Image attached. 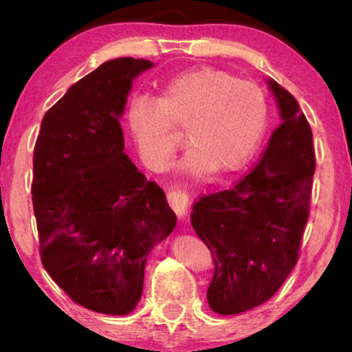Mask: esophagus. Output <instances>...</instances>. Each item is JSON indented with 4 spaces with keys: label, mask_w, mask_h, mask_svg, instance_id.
Returning <instances> with one entry per match:
<instances>
[{
    "label": "esophagus",
    "mask_w": 352,
    "mask_h": 352,
    "mask_svg": "<svg viewBox=\"0 0 352 352\" xmlns=\"http://www.w3.org/2000/svg\"><path fill=\"white\" fill-rule=\"evenodd\" d=\"M168 204H170L177 218L186 219L187 213H189V206H190V197L187 192L181 189L170 190L168 192Z\"/></svg>",
    "instance_id": "esophagus-1"
}]
</instances>
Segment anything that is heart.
<instances>
[{
	"label": "heart",
	"mask_w": 352,
	"mask_h": 352,
	"mask_svg": "<svg viewBox=\"0 0 352 352\" xmlns=\"http://www.w3.org/2000/svg\"><path fill=\"white\" fill-rule=\"evenodd\" d=\"M126 128L148 166L162 168L175 148L171 128H184L182 176L206 177L232 171L252 157L267 124L263 91L226 72L200 67L173 76L157 99L129 100Z\"/></svg>",
	"instance_id": "heart-1"
}]
</instances>
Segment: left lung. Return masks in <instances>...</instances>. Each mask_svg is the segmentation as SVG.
<instances>
[{"mask_svg":"<svg viewBox=\"0 0 352 352\" xmlns=\"http://www.w3.org/2000/svg\"><path fill=\"white\" fill-rule=\"evenodd\" d=\"M280 124L261 160L232 189L205 195L190 223L214 258L206 293L211 311L240 314L263 305L296 264L309 216L316 155L312 133L296 99L266 78Z\"/></svg>","mask_w":352,"mask_h":352,"instance_id":"obj_1","label":"left lung"}]
</instances>
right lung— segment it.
I'll list each match as a JSON object with an SVG mask.
<instances>
[{
  "instance_id": "1",
  "label": "right lung",
  "mask_w": 352,
  "mask_h": 352,
  "mask_svg": "<svg viewBox=\"0 0 352 352\" xmlns=\"http://www.w3.org/2000/svg\"><path fill=\"white\" fill-rule=\"evenodd\" d=\"M153 62L118 57L47 110L33 152L43 266L86 309L126 316L141 300L151 250L176 226L165 192L123 152L133 81Z\"/></svg>"
}]
</instances>
